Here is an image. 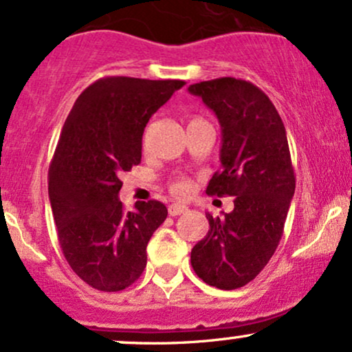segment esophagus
<instances>
[{"instance_id":"obj_1","label":"esophagus","mask_w":352,"mask_h":352,"mask_svg":"<svg viewBox=\"0 0 352 352\" xmlns=\"http://www.w3.org/2000/svg\"><path fill=\"white\" fill-rule=\"evenodd\" d=\"M188 208L185 205H180V203H172L170 206H168V214L170 217H179L182 213H187Z\"/></svg>"}]
</instances>
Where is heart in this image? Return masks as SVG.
<instances>
[{
  "instance_id": "1",
  "label": "heart",
  "mask_w": 352,
  "mask_h": 352,
  "mask_svg": "<svg viewBox=\"0 0 352 352\" xmlns=\"http://www.w3.org/2000/svg\"><path fill=\"white\" fill-rule=\"evenodd\" d=\"M200 121H205V120H201L200 116H192L188 120V124H192V122H200ZM192 188H193L192 180L187 179V177H177V179H173L170 182V192L173 195H177V197H187V195L192 192Z\"/></svg>"
}]
</instances>
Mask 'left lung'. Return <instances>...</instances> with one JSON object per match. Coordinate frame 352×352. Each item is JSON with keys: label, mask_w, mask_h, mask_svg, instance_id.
<instances>
[{"label": "left lung", "mask_w": 352, "mask_h": 352, "mask_svg": "<svg viewBox=\"0 0 352 352\" xmlns=\"http://www.w3.org/2000/svg\"><path fill=\"white\" fill-rule=\"evenodd\" d=\"M188 91L213 109L223 129L221 168L206 193L234 197L231 213L206 214L210 230L190 259L203 282L234 290L259 275L282 239L295 193L285 126L269 96L245 80L214 78Z\"/></svg>", "instance_id": "left-lung-1"}]
</instances>
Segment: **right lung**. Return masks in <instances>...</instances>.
Listing matches in <instances>:
<instances>
[{
    "instance_id": "add662e5",
    "label": "right lung",
    "mask_w": 352,
    "mask_h": 352,
    "mask_svg": "<svg viewBox=\"0 0 352 352\" xmlns=\"http://www.w3.org/2000/svg\"><path fill=\"white\" fill-rule=\"evenodd\" d=\"M184 80L104 77L85 88L49 165V198L63 257L85 283L120 292L141 277L151 236L167 218L157 200L126 211L121 173L141 164L151 116Z\"/></svg>"
}]
</instances>
